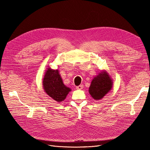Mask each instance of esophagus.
<instances>
[{
    "label": "esophagus",
    "instance_id": "obj_1",
    "mask_svg": "<svg viewBox=\"0 0 150 150\" xmlns=\"http://www.w3.org/2000/svg\"><path fill=\"white\" fill-rule=\"evenodd\" d=\"M83 88V84H81V85L77 86V87H76L77 89H82Z\"/></svg>",
    "mask_w": 150,
    "mask_h": 150
}]
</instances>
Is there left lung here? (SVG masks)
<instances>
[{
	"label": "left lung",
	"instance_id": "1",
	"mask_svg": "<svg viewBox=\"0 0 150 150\" xmlns=\"http://www.w3.org/2000/svg\"><path fill=\"white\" fill-rule=\"evenodd\" d=\"M112 87V81L106 71H103L94 77L89 88L91 96L96 100L102 99L110 91Z\"/></svg>",
	"mask_w": 150,
	"mask_h": 150
}]
</instances>
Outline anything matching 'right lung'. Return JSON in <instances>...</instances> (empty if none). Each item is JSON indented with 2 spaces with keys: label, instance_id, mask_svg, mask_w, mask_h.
Returning <instances> with one entry per match:
<instances>
[{
  "label": "right lung",
  "instance_id": "right-lung-1",
  "mask_svg": "<svg viewBox=\"0 0 150 150\" xmlns=\"http://www.w3.org/2000/svg\"><path fill=\"white\" fill-rule=\"evenodd\" d=\"M42 84L44 91L58 103L64 101L71 91L63 83L59 71L50 67L47 68L44 74Z\"/></svg>",
  "mask_w": 150,
  "mask_h": 150
}]
</instances>
